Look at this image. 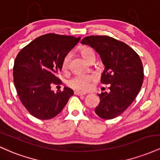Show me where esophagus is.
I'll use <instances>...</instances> for the list:
<instances>
[{
  "label": "esophagus",
  "mask_w": 160,
  "mask_h": 160,
  "mask_svg": "<svg viewBox=\"0 0 160 160\" xmlns=\"http://www.w3.org/2000/svg\"><path fill=\"white\" fill-rule=\"evenodd\" d=\"M85 94H86L85 92H82L74 91V95H85Z\"/></svg>",
  "instance_id": "34e87169"
}]
</instances>
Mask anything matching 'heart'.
<instances>
[{"mask_svg": "<svg viewBox=\"0 0 160 160\" xmlns=\"http://www.w3.org/2000/svg\"><path fill=\"white\" fill-rule=\"evenodd\" d=\"M80 52L87 62H89L91 58H95V57L94 49L92 48L89 46L80 47ZM70 59H71L70 54H67L64 57L62 62V70L63 71H67L68 68ZM94 80L95 76L93 74H76L68 81V85L73 89H77V90L86 91L90 88L91 82Z\"/></svg>", "mask_w": 160, "mask_h": 160, "instance_id": "obj_1", "label": "heart"}]
</instances>
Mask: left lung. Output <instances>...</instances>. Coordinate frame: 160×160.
<instances>
[{
  "label": "left lung",
  "mask_w": 160,
  "mask_h": 160,
  "mask_svg": "<svg viewBox=\"0 0 160 160\" xmlns=\"http://www.w3.org/2000/svg\"><path fill=\"white\" fill-rule=\"evenodd\" d=\"M82 44L90 46L100 55L104 65L101 82L109 84L110 92L98 94L100 102L95 112L111 120L122 114L140 91L144 79L141 60L129 46L108 36H89Z\"/></svg>",
  "instance_id": "obj_1"
}]
</instances>
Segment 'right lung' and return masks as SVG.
<instances>
[{
    "label": "right lung",
    "mask_w": 160,
    "mask_h": 160,
    "mask_svg": "<svg viewBox=\"0 0 160 160\" xmlns=\"http://www.w3.org/2000/svg\"><path fill=\"white\" fill-rule=\"evenodd\" d=\"M80 38L47 34L38 37L20 50L13 66V82L24 107L39 120L52 119L62 111L74 95L68 87L54 92L62 84L58 74L64 57Z\"/></svg>",
    "instance_id": "1"
}]
</instances>
